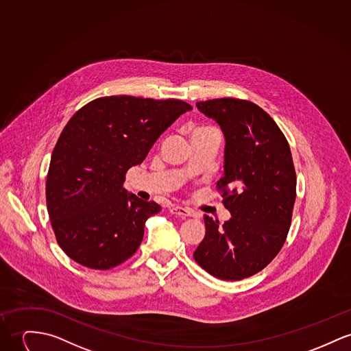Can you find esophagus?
I'll list each match as a JSON object with an SVG mask.
<instances>
[{
  "instance_id": "obj_1",
  "label": "esophagus",
  "mask_w": 351,
  "mask_h": 351,
  "mask_svg": "<svg viewBox=\"0 0 351 351\" xmlns=\"http://www.w3.org/2000/svg\"><path fill=\"white\" fill-rule=\"evenodd\" d=\"M169 213H171L172 215L180 216V217L191 216V210L184 208V207H180V206H172V207H169Z\"/></svg>"
}]
</instances>
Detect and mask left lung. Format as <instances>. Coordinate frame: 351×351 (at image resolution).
Masks as SVG:
<instances>
[{
	"label": "left lung",
	"mask_w": 351,
	"mask_h": 351,
	"mask_svg": "<svg viewBox=\"0 0 351 351\" xmlns=\"http://www.w3.org/2000/svg\"><path fill=\"white\" fill-rule=\"evenodd\" d=\"M226 138L224 175L217 182L231 219L204 215L206 237L196 263L223 280L263 270L286 242L297 196L290 145L270 114L256 104L223 97L196 103Z\"/></svg>",
	"instance_id": "left-lung-1"
}]
</instances>
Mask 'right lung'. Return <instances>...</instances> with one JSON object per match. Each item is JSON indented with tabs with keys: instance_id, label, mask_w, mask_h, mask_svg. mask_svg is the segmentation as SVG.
<instances>
[{
	"instance_id": "add662e5",
	"label": "right lung",
	"mask_w": 351,
	"mask_h": 351,
	"mask_svg": "<svg viewBox=\"0 0 351 351\" xmlns=\"http://www.w3.org/2000/svg\"><path fill=\"white\" fill-rule=\"evenodd\" d=\"M192 107L134 96L96 99L79 109L58 137L47 176V206L62 251L93 270L131 258L144 224L162 207L123 187L159 136Z\"/></svg>"
}]
</instances>
